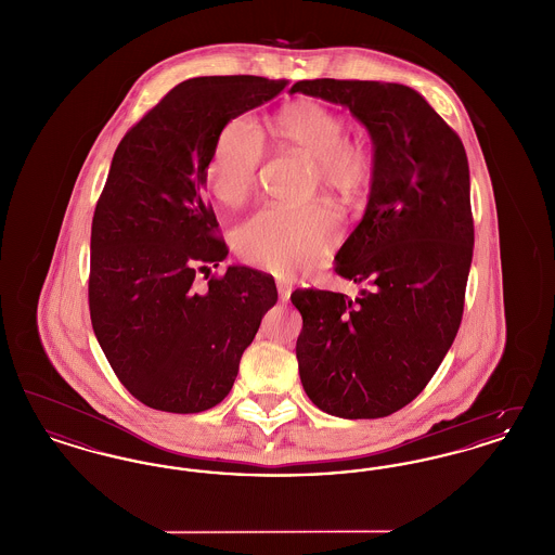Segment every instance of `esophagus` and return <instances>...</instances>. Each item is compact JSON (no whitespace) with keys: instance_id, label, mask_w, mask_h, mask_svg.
<instances>
[{"instance_id":"esophagus-1","label":"esophagus","mask_w":555,"mask_h":555,"mask_svg":"<svg viewBox=\"0 0 555 555\" xmlns=\"http://www.w3.org/2000/svg\"><path fill=\"white\" fill-rule=\"evenodd\" d=\"M276 289H279V299L287 301L291 297L293 285H291V281H287V279H276Z\"/></svg>"}]
</instances>
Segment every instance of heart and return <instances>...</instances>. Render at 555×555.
<instances>
[{
	"label": "heart",
	"instance_id": "1",
	"mask_svg": "<svg viewBox=\"0 0 555 555\" xmlns=\"http://www.w3.org/2000/svg\"><path fill=\"white\" fill-rule=\"evenodd\" d=\"M270 131L274 141L312 162L308 195L320 191L351 206L369 191L374 156L364 141L349 137L344 114L312 100L283 107ZM264 147L245 118L229 120L214 139L206 164L211 195L229 208L241 206L254 191ZM337 238L335 216L324 206L289 211L264 208L235 231V249L247 264L274 274H295L317 264Z\"/></svg>",
	"mask_w": 555,
	"mask_h": 555
}]
</instances>
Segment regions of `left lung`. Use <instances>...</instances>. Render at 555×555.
<instances>
[{"instance_id":"8db88e82","label":"left lung","mask_w":555,"mask_h":555,"mask_svg":"<svg viewBox=\"0 0 555 555\" xmlns=\"http://www.w3.org/2000/svg\"><path fill=\"white\" fill-rule=\"evenodd\" d=\"M297 91L349 107L374 145L369 206L335 256L364 289L291 295L301 385L326 414L383 418L428 385L462 322L475 247L466 150L405 85L314 79Z\"/></svg>"}]
</instances>
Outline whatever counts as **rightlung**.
Instances as JSON below:
<instances>
[{"instance_id":"1","label":"right lung","mask_w":555,"mask_h":555,"mask_svg":"<svg viewBox=\"0 0 555 555\" xmlns=\"http://www.w3.org/2000/svg\"><path fill=\"white\" fill-rule=\"evenodd\" d=\"M285 87L251 75L183 80L114 152L91 224L89 312L118 380L154 410L195 414L229 396L279 299L260 270L211 274L229 247L202 191L220 129ZM195 273L207 274L204 291Z\"/></svg>"}]
</instances>
